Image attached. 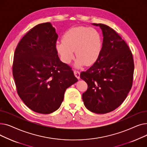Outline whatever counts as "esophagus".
<instances>
[{"label": "esophagus", "mask_w": 147, "mask_h": 147, "mask_svg": "<svg viewBox=\"0 0 147 147\" xmlns=\"http://www.w3.org/2000/svg\"><path fill=\"white\" fill-rule=\"evenodd\" d=\"M74 74L75 75V76L77 78H78V79H80V72L78 70H74Z\"/></svg>", "instance_id": "34e87169"}]
</instances>
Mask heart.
<instances>
[{"instance_id": "obj_1", "label": "heart", "mask_w": 147, "mask_h": 147, "mask_svg": "<svg viewBox=\"0 0 147 147\" xmlns=\"http://www.w3.org/2000/svg\"><path fill=\"white\" fill-rule=\"evenodd\" d=\"M61 60L65 64L70 63L76 57V66L93 65L98 60L102 50L101 35L94 28L83 26L72 27L62 37V41L55 46Z\"/></svg>"}]
</instances>
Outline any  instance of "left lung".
<instances>
[{
	"label": "left lung",
	"instance_id": "1",
	"mask_svg": "<svg viewBox=\"0 0 147 147\" xmlns=\"http://www.w3.org/2000/svg\"><path fill=\"white\" fill-rule=\"evenodd\" d=\"M99 26L103 34L101 54L94 65L80 73L88 84L82 94L84 106L96 114H105L118 108L132 88L134 62L126 42L112 28Z\"/></svg>",
	"mask_w": 147,
	"mask_h": 147
}]
</instances>
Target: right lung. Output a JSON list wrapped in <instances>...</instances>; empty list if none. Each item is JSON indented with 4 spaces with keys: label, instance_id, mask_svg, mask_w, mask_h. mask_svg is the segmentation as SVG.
Wrapping results in <instances>:
<instances>
[{
    "label": "right lung",
    "instance_id": "obj_1",
    "mask_svg": "<svg viewBox=\"0 0 147 147\" xmlns=\"http://www.w3.org/2000/svg\"><path fill=\"white\" fill-rule=\"evenodd\" d=\"M57 39L51 23H42L28 31L15 51L12 74L17 93L38 113L58 110L67 88L78 81L71 68L59 60Z\"/></svg>",
    "mask_w": 147,
    "mask_h": 147
}]
</instances>
